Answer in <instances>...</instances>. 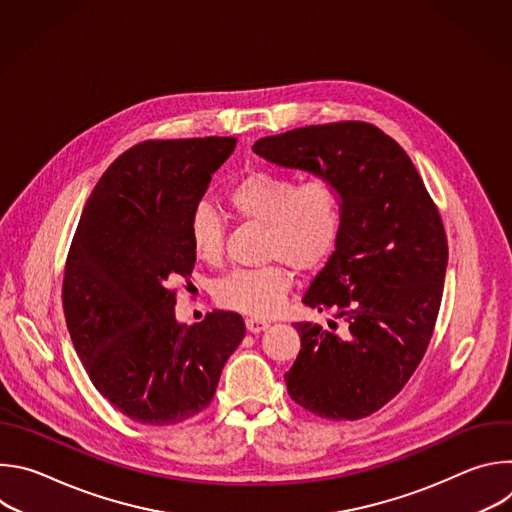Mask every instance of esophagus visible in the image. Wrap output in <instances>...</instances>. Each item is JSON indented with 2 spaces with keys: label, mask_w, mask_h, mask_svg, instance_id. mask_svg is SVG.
<instances>
[{
  "label": "esophagus",
  "mask_w": 512,
  "mask_h": 512,
  "mask_svg": "<svg viewBox=\"0 0 512 512\" xmlns=\"http://www.w3.org/2000/svg\"><path fill=\"white\" fill-rule=\"evenodd\" d=\"M245 326H247V330H249L251 334H259V332H263V330L269 328V322L259 320V318H247Z\"/></svg>",
  "instance_id": "34e87169"
}]
</instances>
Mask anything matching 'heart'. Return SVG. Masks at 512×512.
Listing matches in <instances>:
<instances>
[{"mask_svg": "<svg viewBox=\"0 0 512 512\" xmlns=\"http://www.w3.org/2000/svg\"><path fill=\"white\" fill-rule=\"evenodd\" d=\"M227 202L243 221L265 225L263 257L275 259L257 269H241L216 285L214 300L255 318L277 314L291 287V269L312 273L332 255L342 229V200L326 178L298 184L291 176L247 170L233 180ZM194 255L218 265L225 255V223L208 204H198L188 221Z\"/></svg>", "mask_w": 512, "mask_h": 512, "instance_id": "obj_1", "label": "heart"}]
</instances>
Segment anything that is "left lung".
I'll use <instances>...</instances> for the list:
<instances>
[{
	"label": "left lung",
	"mask_w": 512,
	"mask_h": 512,
	"mask_svg": "<svg viewBox=\"0 0 512 512\" xmlns=\"http://www.w3.org/2000/svg\"><path fill=\"white\" fill-rule=\"evenodd\" d=\"M253 152L340 192L336 249L302 302L332 310L348 328L338 336L296 322L302 348L285 385L314 415L367 417L405 387L431 340L448 267L442 216L405 150L371 123L291 129L261 137Z\"/></svg>",
	"instance_id": "left-lung-1"
}]
</instances>
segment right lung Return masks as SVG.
<instances>
[{"instance_id": "obj_1", "label": "right lung", "mask_w": 512, "mask_h": 512, "mask_svg": "<svg viewBox=\"0 0 512 512\" xmlns=\"http://www.w3.org/2000/svg\"><path fill=\"white\" fill-rule=\"evenodd\" d=\"M235 137L150 139L121 154L91 192L72 239L62 306L95 389L123 415L174 425L210 405L245 338L235 312L176 320V289L196 263L188 221Z\"/></svg>"}]
</instances>
